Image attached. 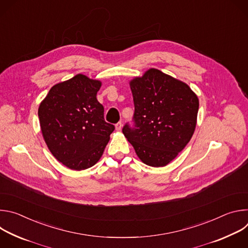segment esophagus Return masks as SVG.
<instances>
[{"label": "esophagus", "mask_w": 248, "mask_h": 248, "mask_svg": "<svg viewBox=\"0 0 248 248\" xmlns=\"http://www.w3.org/2000/svg\"><path fill=\"white\" fill-rule=\"evenodd\" d=\"M122 127H123V124H122L121 122H119L118 124H116V129H117V130H121Z\"/></svg>", "instance_id": "1"}]
</instances>
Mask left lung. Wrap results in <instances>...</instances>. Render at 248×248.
I'll use <instances>...</instances> for the list:
<instances>
[{"mask_svg": "<svg viewBox=\"0 0 248 248\" xmlns=\"http://www.w3.org/2000/svg\"><path fill=\"white\" fill-rule=\"evenodd\" d=\"M134 103V125L123 133L136 155L151 167L172 161L191 139L199 101L190 87L161 70L150 68L130 82Z\"/></svg>", "mask_w": 248, "mask_h": 248, "instance_id": "1", "label": "left lung"}]
</instances>
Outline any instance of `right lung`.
<instances>
[{"label": "right lung", "instance_id": "right-lung-1", "mask_svg": "<svg viewBox=\"0 0 248 248\" xmlns=\"http://www.w3.org/2000/svg\"><path fill=\"white\" fill-rule=\"evenodd\" d=\"M102 83L84 75L54 85L38 109L41 131L53 156L81 170L94 166L115 126L104 120L97 98Z\"/></svg>", "mask_w": 248, "mask_h": 248}]
</instances>
